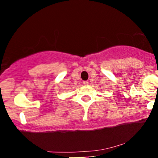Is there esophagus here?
<instances>
[{
  "label": "esophagus",
  "instance_id": "esophagus-1",
  "mask_svg": "<svg viewBox=\"0 0 158 158\" xmlns=\"http://www.w3.org/2000/svg\"><path fill=\"white\" fill-rule=\"evenodd\" d=\"M83 84H84V85H88V82L87 81H83Z\"/></svg>",
  "mask_w": 158,
  "mask_h": 158
}]
</instances>
